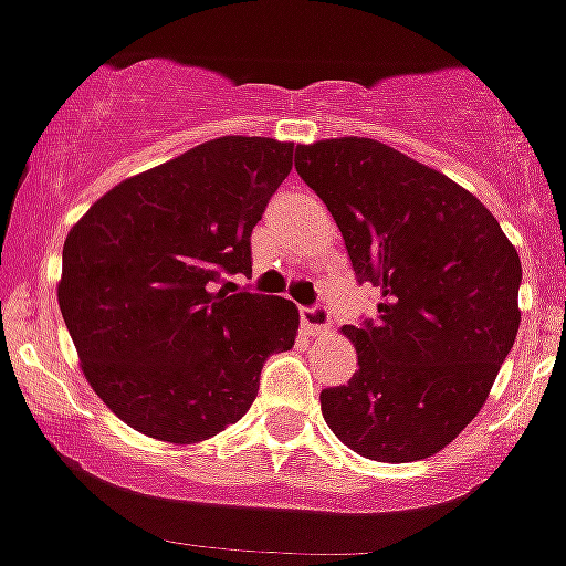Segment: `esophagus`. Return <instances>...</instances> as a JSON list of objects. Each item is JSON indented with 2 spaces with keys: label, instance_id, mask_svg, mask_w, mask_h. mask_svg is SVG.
<instances>
[{
  "label": "esophagus",
  "instance_id": "obj_1",
  "mask_svg": "<svg viewBox=\"0 0 566 566\" xmlns=\"http://www.w3.org/2000/svg\"><path fill=\"white\" fill-rule=\"evenodd\" d=\"M300 318H302V327H305L311 335L324 333V329L329 327V307L322 305V302H316V305L302 307Z\"/></svg>",
  "mask_w": 566,
  "mask_h": 566
}]
</instances>
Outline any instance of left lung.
<instances>
[{"instance_id":"obj_1","label":"left lung","mask_w":566,"mask_h":566,"mask_svg":"<svg viewBox=\"0 0 566 566\" xmlns=\"http://www.w3.org/2000/svg\"><path fill=\"white\" fill-rule=\"evenodd\" d=\"M294 167L333 214L377 316L346 324L349 385L322 390L335 438L366 460L416 462L486 401L520 327L517 250L443 172L366 137L300 145Z\"/></svg>"}]
</instances>
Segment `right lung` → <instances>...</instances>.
Masks as SVG:
<instances>
[{
    "label": "right lung",
    "mask_w": 566,
    "mask_h": 566,
    "mask_svg": "<svg viewBox=\"0 0 566 566\" xmlns=\"http://www.w3.org/2000/svg\"><path fill=\"white\" fill-rule=\"evenodd\" d=\"M294 145L220 137L126 178L63 248L57 300L98 399L137 432L198 443L259 396L266 357L294 346L283 296L217 289L253 275L250 237Z\"/></svg>",
    "instance_id": "1"
}]
</instances>
